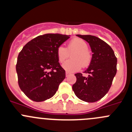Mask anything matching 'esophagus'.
Returning <instances> with one entry per match:
<instances>
[{
	"label": "esophagus",
	"instance_id": "obj_1",
	"mask_svg": "<svg viewBox=\"0 0 132 132\" xmlns=\"http://www.w3.org/2000/svg\"><path fill=\"white\" fill-rule=\"evenodd\" d=\"M70 73H68V72H66V77H68V76L69 75H70Z\"/></svg>",
	"mask_w": 132,
	"mask_h": 132
}]
</instances>
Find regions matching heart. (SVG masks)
I'll return each instance as SVG.
<instances>
[{
    "instance_id": "b5f03b06",
    "label": "heart",
    "mask_w": 132,
    "mask_h": 132,
    "mask_svg": "<svg viewBox=\"0 0 132 132\" xmlns=\"http://www.w3.org/2000/svg\"><path fill=\"white\" fill-rule=\"evenodd\" d=\"M71 54L72 59L64 62L62 67L68 73L79 71L82 66L87 67L91 61V54L88 50V45L84 39L75 38L68 43L67 48L59 46L57 49V56L60 62H63Z\"/></svg>"
}]
</instances>
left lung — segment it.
<instances>
[{
	"label": "left lung",
	"instance_id": "obj_1",
	"mask_svg": "<svg viewBox=\"0 0 132 132\" xmlns=\"http://www.w3.org/2000/svg\"><path fill=\"white\" fill-rule=\"evenodd\" d=\"M90 45L91 61L84 73L75 74L77 81L72 89L79 99L86 102H95L108 93L117 72V58L112 48L98 37L91 35H77Z\"/></svg>",
	"mask_w": 132,
	"mask_h": 132
}]
</instances>
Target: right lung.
Segmentation results:
<instances>
[{"mask_svg":"<svg viewBox=\"0 0 132 132\" xmlns=\"http://www.w3.org/2000/svg\"><path fill=\"white\" fill-rule=\"evenodd\" d=\"M70 35L46 34L28 42L19 53L16 70L18 85L23 93L34 102L52 98L66 77L59 62L57 49Z\"/></svg>","mask_w":132,"mask_h":132,"instance_id":"right-lung-1","label":"right lung"}]
</instances>
